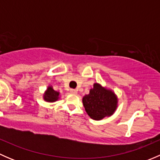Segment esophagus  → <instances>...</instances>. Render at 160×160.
<instances>
[{
    "mask_svg": "<svg viewBox=\"0 0 160 160\" xmlns=\"http://www.w3.org/2000/svg\"><path fill=\"white\" fill-rule=\"evenodd\" d=\"M70 93H74V94H75V93H77V90H75V89H71L70 90Z\"/></svg>",
    "mask_w": 160,
    "mask_h": 160,
    "instance_id": "34e87169",
    "label": "esophagus"
}]
</instances>
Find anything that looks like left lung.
I'll use <instances>...</instances> for the list:
<instances>
[{
	"label": "left lung",
	"instance_id": "left-lung-1",
	"mask_svg": "<svg viewBox=\"0 0 160 160\" xmlns=\"http://www.w3.org/2000/svg\"><path fill=\"white\" fill-rule=\"evenodd\" d=\"M83 104L88 115L93 120L99 121L113 114L117 108L118 99L111 90L95 83L89 94L83 98Z\"/></svg>",
	"mask_w": 160,
	"mask_h": 160
}]
</instances>
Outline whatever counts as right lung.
<instances>
[{
	"label": "right lung",
	"instance_id": "add662e5",
	"mask_svg": "<svg viewBox=\"0 0 160 160\" xmlns=\"http://www.w3.org/2000/svg\"><path fill=\"white\" fill-rule=\"evenodd\" d=\"M59 92L53 90L52 87H49L44 95V100L49 102H54L59 99Z\"/></svg>",
	"mask_w": 160,
	"mask_h": 160
}]
</instances>
